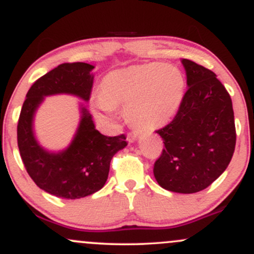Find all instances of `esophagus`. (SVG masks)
<instances>
[{
    "label": "esophagus",
    "instance_id": "esophagus-1",
    "mask_svg": "<svg viewBox=\"0 0 254 254\" xmlns=\"http://www.w3.org/2000/svg\"><path fill=\"white\" fill-rule=\"evenodd\" d=\"M137 137H138V132H137V131H131V132L127 133V142H129V143H131V142L136 141Z\"/></svg>",
    "mask_w": 254,
    "mask_h": 254
}]
</instances>
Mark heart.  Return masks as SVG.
I'll return each mask as SVG.
<instances>
[{"label":"heart","mask_w":254,"mask_h":254,"mask_svg":"<svg viewBox=\"0 0 254 254\" xmlns=\"http://www.w3.org/2000/svg\"><path fill=\"white\" fill-rule=\"evenodd\" d=\"M185 94L183 71L172 64L145 63L105 75L100 93L92 98L97 115L112 121L116 109H125L136 129L165 127L177 115Z\"/></svg>","instance_id":"obj_1"}]
</instances>
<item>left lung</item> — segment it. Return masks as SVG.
Here are the masks:
<instances>
[{"mask_svg": "<svg viewBox=\"0 0 254 254\" xmlns=\"http://www.w3.org/2000/svg\"><path fill=\"white\" fill-rule=\"evenodd\" d=\"M182 63L189 88L173 121L156 130L165 148L154 177L165 190L194 193L228 167L237 131L232 99L215 72L185 58Z\"/></svg>", "mask_w": 254, "mask_h": 254, "instance_id": "obj_1", "label": "left lung"}]
</instances>
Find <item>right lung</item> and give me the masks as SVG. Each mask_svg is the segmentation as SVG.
<instances>
[{"instance_id": "obj_1", "label": "right lung", "mask_w": 254, "mask_h": 254, "mask_svg": "<svg viewBox=\"0 0 254 254\" xmlns=\"http://www.w3.org/2000/svg\"><path fill=\"white\" fill-rule=\"evenodd\" d=\"M94 66L88 63H63L32 84L17 122V147L28 176L38 188L65 199H76L100 190L106 183L110 162L127 147V137L105 136L95 129L92 116L81 106V121L74 139L65 150L50 153L38 143L33 117L44 97L72 94L88 101Z\"/></svg>"}]
</instances>
